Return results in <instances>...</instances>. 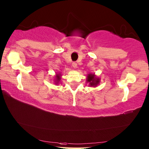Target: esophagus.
<instances>
[{
  "instance_id": "1",
  "label": "esophagus",
  "mask_w": 149,
  "mask_h": 149,
  "mask_svg": "<svg viewBox=\"0 0 149 149\" xmlns=\"http://www.w3.org/2000/svg\"><path fill=\"white\" fill-rule=\"evenodd\" d=\"M72 67L74 68H76L77 67V64L76 63H72Z\"/></svg>"
}]
</instances>
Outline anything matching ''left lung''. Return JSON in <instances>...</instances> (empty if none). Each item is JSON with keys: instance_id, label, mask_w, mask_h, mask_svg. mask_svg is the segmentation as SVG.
<instances>
[{"instance_id": "8db88e82", "label": "left lung", "mask_w": 149, "mask_h": 149, "mask_svg": "<svg viewBox=\"0 0 149 149\" xmlns=\"http://www.w3.org/2000/svg\"><path fill=\"white\" fill-rule=\"evenodd\" d=\"M86 82L89 83L88 86L96 87L100 82V79L96 77L94 74H88L87 76H86Z\"/></svg>"}]
</instances>
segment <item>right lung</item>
Wrapping results in <instances>:
<instances>
[{
  "label": "right lung",
  "mask_w": 149,
  "mask_h": 149,
  "mask_svg": "<svg viewBox=\"0 0 149 149\" xmlns=\"http://www.w3.org/2000/svg\"><path fill=\"white\" fill-rule=\"evenodd\" d=\"M61 77H62V74L61 73H56L55 78H54V82L55 83L56 85H58L59 83H60L61 80Z\"/></svg>",
  "instance_id": "1"
}]
</instances>
